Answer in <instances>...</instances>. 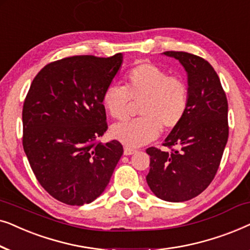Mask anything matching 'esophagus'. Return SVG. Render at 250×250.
I'll return each mask as SVG.
<instances>
[{
	"mask_svg": "<svg viewBox=\"0 0 250 250\" xmlns=\"http://www.w3.org/2000/svg\"><path fill=\"white\" fill-rule=\"evenodd\" d=\"M135 152H136V149L129 148V146H125L124 148V155H126V156L133 155V153H135Z\"/></svg>",
	"mask_w": 250,
	"mask_h": 250,
	"instance_id": "esophagus-1",
	"label": "esophagus"
}]
</instances>
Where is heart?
Returning a JSON list of instances; mask_svg holds the SVG:
<instances>
[{
	"instance_id": "obj_1",
	"label": "heart",
	"mask_w": 250,
	"mask_h": 250,
	"mask_svg": "<svg viewBox=\"0 0 250 250\" xmlns=\"http://www.w3.org/2000/svg\"><path fill=\"white\" fill-rule=\"evenodd\" d=\"M101 102L112 118L127 117L133 104H139L141 117L112 125L111 135L129 148L143 146L164 131L176 128L189 107V86L182 77L168 75L151 62L135 64L124 75V86L109 85Z\"/></svg>"
}]
</instances>
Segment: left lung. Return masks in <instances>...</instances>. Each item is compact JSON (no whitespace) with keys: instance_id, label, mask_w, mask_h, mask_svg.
Here are the masks:
<instances>
[{"instance_id":"1","label":"left lung","mask_w":250,"mask_h":250,"mask_svg":"<svg viewBox=\"0 0 250 250\" xmlns=\"http://www.w3.org/2000/svg\"><path fill=\"white\" fill-rule=\"evenodd\" d=\"M164 53L186 68L189 107L182 123L163 143L169 151L146 149V182L160 199L181 203L206 190L216 175L229 138V107L220 77L207 60L183 51Z\"/></svg>"}]
</instances>
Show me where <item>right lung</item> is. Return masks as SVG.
<instances>
[{"label": "right lung", "mask_w": 250, "mask_h": 250, "mask_svg": "<svg viewBox=\"0 0 250 250\" xmlns=\"http://www.w3.org/2000/svg\"><path fill=\"white\" fill-rule=\"evenodd\" d=\"M109 58L74 56L47 63L30 84L22 107V146L37 181L70 206L90 204L108 186L123 146L105 145L102 94L122 64Z\"/></svg>", "instance_id": "add662e5"}]
</instances>
